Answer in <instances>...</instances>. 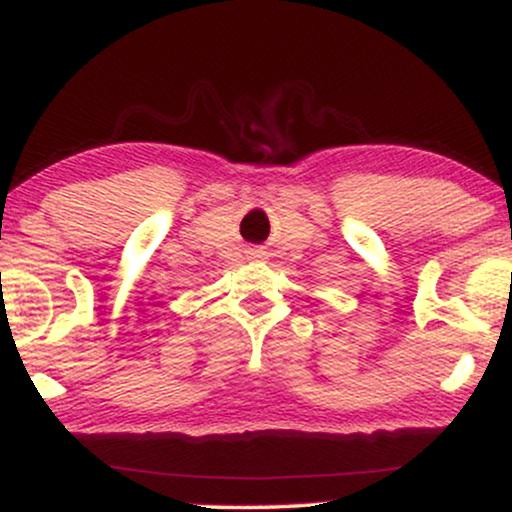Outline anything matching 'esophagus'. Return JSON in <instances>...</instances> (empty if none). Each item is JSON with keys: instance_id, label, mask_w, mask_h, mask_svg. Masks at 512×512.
<instances>
[{"instance_id": "34e87169", "label": "esophagus", "mask_w": 512, "mask_h": 512, "mask_svg": "<svg viewBox=\"0 0 512 512\" xmlns=\"http://www.w3.org/2000/svg\"><path fill=\"white\" fill-rule=\"evenodd\" d=\"M252 255H255V257H260V250H252Z\"/></svg>"}]
</instances>
